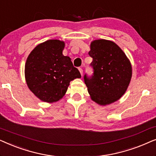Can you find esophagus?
Segmentation results:
<instances>
[{
  "label": "esophagus",
  "instance_id": "obj_1",
  "mask_svg": "<svg viewBox=\"0 0 156 156\" xmlns=\"http://www.w3.org/2000/svg\"><path fill=\"white\" fill-rule=\"evenodd\" d=\"M79 70H80V74H82H82H83V69H82V68H79Z\"/></svg>",
  "mask_w": 156,
  "mask_h": 156
}]
</instances>
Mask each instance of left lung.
<instances>
[{
	"instance_id": "1",
	"label": "left lung",
	"mask_w": 156,
	"mask_h": 156,
	"mask_svg": "<svg viewBox=\"0 0 156 156\" xmlns=\"http://www.w3.org/2000/svg\"><path fill=\"white\" fill-rule=\"evenodd\" d=\"M90 48L93 74L84 76L87 90L96 103H113L122 97L129 87L132 76L131 63L122 50L110 40H94Z\"/></svg>"
}]
</instances>
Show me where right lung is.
I'll list each match as a JSON object with an SVG mask.
<instances>
[{
  "mask_svg": "<svg viewBox=\"0 0 156 156\" xmlns=\"http://www.w3.org/2000/svg\"><path fill=\"white\" fill-rule=\"evenodd\" d=\"M65 42L50 40L38 44L27 57L25 80L32 92L42 101L52 103L62 98L69 82L81 74L71 59L62 55Z\"/></svg>",
  "mask_w": 156,
  "mask_h": 156,
  "instance_id": "obj_1",
  "label": "right lung"
}]
</instances>
